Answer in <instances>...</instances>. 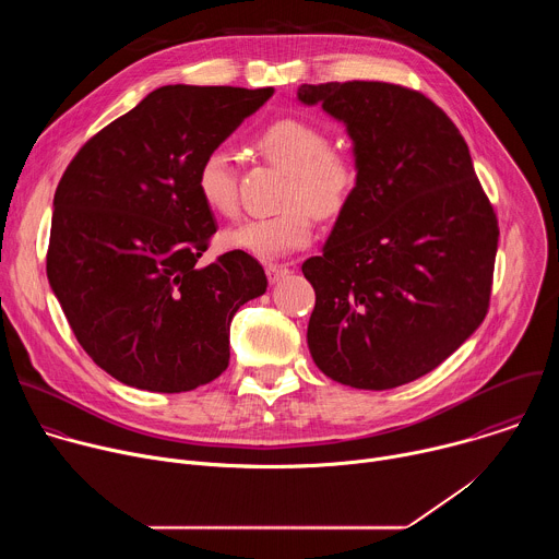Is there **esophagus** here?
I'll return each mask as SVG.
<instances>
[{
  "mask_svg": "<svg viewBox=\"0 0 559 559\" xmlns=\"http://www.w3.org/2000/svg\"><path fill=\"white\" fill-rule=\"evenodd\" d=\"M265 272H267L270 283L274 285V283H278L283 276L289 274V267H287V265H278V263H267V265H265Z\"/></svg>",
  "mask_w": 559,
  "mask_h": 559,
  "instance_id": "34e87169",
  "label": "esophagus"
}]
</instances>
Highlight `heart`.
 <instances>
[{"label": "heart", "mask_w": 559, "mask_h": 559, "mask_svg": "<svg viewBox=\"0 0 559 559\" xmlns=\"http://www.w3.org/2000/svg\"><path fill=\"white\" fill-rule=\"evenodd\" d=\"M259 147L267 162L287 173L283 188V210L225 229L223 241L261 259H276L305 248L313 231V216L334 218L352 201L358 186L356 156L338 145H330L323 128L298 117L270 123ZM197 188L205 205L223 216L238 212L236 173L225 150H212L199 166Z\"/></svg>", "instance_id": "b5f03b06"}]
</instances>
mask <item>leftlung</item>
<instances>
[{"label": "left lung", "mask_w": 559, "mask_h": 559, "mask_svg": "<svg viewBox=\"0 0 559 559\" xmlns=\"http://www.w3.org/2000/svg\"><path fill=\"white\" fill-rule=\"evenodd\" d=\"M298 102L345 123L358 186L321 257L309 354L356 389L407 384L447 360L485 321L498 218L468 145L423 93L384 82L302 84Z\"/></svg>", "instance_id": "8db88e82"}]
</instances>
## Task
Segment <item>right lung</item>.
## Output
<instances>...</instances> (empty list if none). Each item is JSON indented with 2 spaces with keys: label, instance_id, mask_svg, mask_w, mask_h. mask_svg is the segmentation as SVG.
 <instances>
[{
  "label": "right lung",
  "instance_id": "right-lung-1",
  "mask_svg": "<svg viewBox=\"0 0 559 559\" xmlns=\"http://www.w3.org/2000/svg\"><path fill=\"white\" fill-rule=\"evenodd\" d=\"M274 88L164 86L97 132L52 201L48 283L84 352L128 386L181 393L229 362V323L265 294L261 263L199 259L216 231L203 158Z\"/></svg>",
  "mask_w": 559,
  "mask_h": 559
}]
</instances>
